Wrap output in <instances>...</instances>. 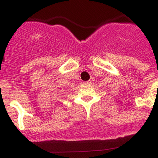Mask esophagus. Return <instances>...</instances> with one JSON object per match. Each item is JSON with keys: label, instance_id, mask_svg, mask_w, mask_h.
Returning <instances> with one entry per match:
<instances>
[{"label": "esophagus", "instance_id": "esophagus-1", "mask_svg": "<svg viewBox=\"0 0 158 158\" xmlns=\"http://www.w3.org/2000/svg\"><path fill=\"white\" fill-rule=\"evenodd\" d=\"M84 85H89L91 84V81H85V82H83Z\"/></svg>", "mask_w": 158, "mask_h": 158}]
</instances>
